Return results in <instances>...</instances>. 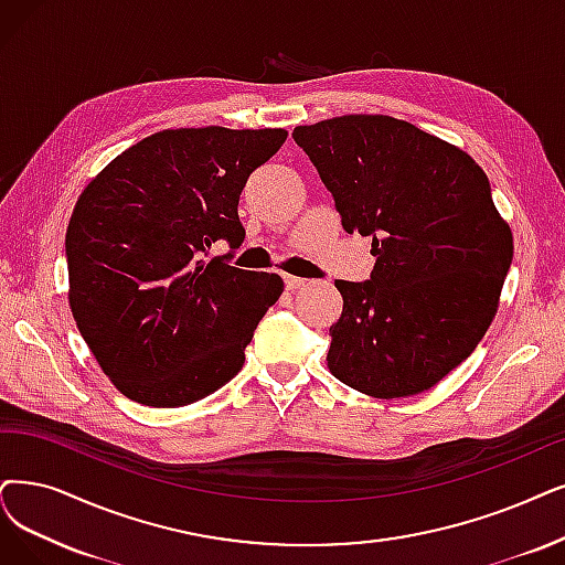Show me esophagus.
<instances>
[{"mask_svg":"<svg viewBox=\"0 0 565 565\" xmlns=\"http://www.w3.org/2000/svg\"><path fill=\"white\" fill-rule=\"evenodd\" d=\"M285 287H287L289 291H295V289L306 287V280L299 278V276H285Z\"/></svg>","mask_w":565,"mask_h":565,"instance_id":"obj_1","label":"esophagus"}]
</instances>
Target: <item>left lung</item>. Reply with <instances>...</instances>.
Here are the masks:
<instances>
[{
	"label": "left lung",
	"mask_w": 565,
	"mask_h": 565,
	"mask_svg": "<svg viewBox=\"0 0 565 565\" xmlns=\"http://www.w3.org/2000/svg\"><path fill=\"white\" fill-rule=\"evenodd\" d=\"M348 234L373 238L364 282L335 280L329 371L375 398L431 390L478 348L512 264L487 173L463 150L390 116L291 131Z\"/></svg>",
	"instance_id": "obj_1"
}]
</instances>
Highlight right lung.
<instances>
[{
  "instance_id": "1",
  "label": "right lung",
  "mask_w": 565,
  "mask_h": 565,
  "mask_svg": "<svg viewBox=\"0 0 565 565\" xmlns=\"http://www.w3.org/2000/svg\"><path fill=\"white\" fill-rule=\"evenodd\" d=\"M285 129H164L118 154L66 227L70 306L102 371L127 398L178 408L241 371L282 295L278 274L232 266L238 199ZM215 239L233 253L206 263Z\"/></svg>"
}]
</instances>
